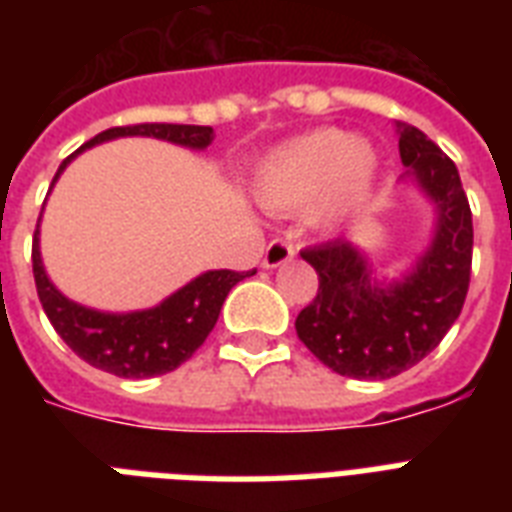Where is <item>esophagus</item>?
I'll use <instances>...</instances> for the list:
<instances>
[{"mask_svg": "<svg viewBox=\"0 0 512 512\" xmlns=\"http://www.w3.org/2000/svg\"><path fill=\"white\" fill-rule=\"evenodd\" d=\"M292 257H295V244H289V241L284 239H273L271 244L265 247L263 268H279V265H287Z\"/></svg>", "mask_w": 512, "mask_h": 512, "instance_id": "1", "label": "esophagus"}]
</instances>
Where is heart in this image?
Segmentation results:
<instances>
[{"instance_id":"b5f03b06","label":"heart","mask_w":512,"mask_h":512,"mask_svg":"<svg viewBox=\"0 0 512 512\" xmlns=\"http://www.w3.org/2000/svg\"><path fill=\"white\" fill-rule=\"evenodd\" d=\"M377 172L380 159L369 140L321 127L265 156L255 172V196L281 212L311 207V223L335 231L372 199Z\"/></svg>"}]
</instances>
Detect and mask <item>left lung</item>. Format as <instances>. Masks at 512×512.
<instances>
[{"mask_svg":"<svg viewBox=\"0 0 512 512\" xmlns=\"http://www.w3.org/2000/svg\"><path fill=\"white\" fill-rule=\"evenodd\" d=\"M398 154L436 209L433 236L401 279H377L348 239L300 252L319 273V292L295 321L297 337L332 372L353 380H388L412 369L452 329L468 295L473 215L460 172L412 124L398 122Z\"/></svg>","mask_w":512,"mask_h":512,"instance_id":"left-lung-1","label":"left lung"}]
</instances>
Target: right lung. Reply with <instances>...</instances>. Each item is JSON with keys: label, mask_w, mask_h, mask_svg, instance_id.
I'll list each match as a JSON object with an SVG mask.
<instances>
[{"label": "right lung", "mask_w": 512, "mask_h": 512, "mask_svg": "<svg viewBox=\"0 0 512 512\" xmlns=\"http://www.w3.org/2000/svg\"><path fill=\"white\" fill-rule=\"evenodd\" d=\"M130 135H143V138H156L175 143V146L204 151L212 143V127H199V124H132V127H111L100 132L90 143H84L79 151L68 156L60 164L52 185L58 183L68 164L87 148L106 143V140L130 138ZM42 220V217H39ZM34 281L39 292L47 319L55 327L63 342L74 350L76 356L84 358L87 364L103 372H111L116 377L127 380H146L156 374H167L172 369L188 361V358L201 348L212 327L217 324L220 308L225 297L241 279H247L255 271H207L188 281L185 287L172 292L167 300H162L154 308L130 313H106L79 305L68 300L44 271L42 252H39V223L34 231Z\"/></svg>", "instance_id": "add662e5"}]
</instances>
